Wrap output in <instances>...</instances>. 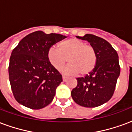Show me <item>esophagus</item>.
Instances as JSON below:
<instances>
[{
	"mask_svg": "<svg viewBox=\"0 0 132 132\" xmlns=\"http://www.w3.org/2000/svg\"><path fill=\"white\" fill-rule=\"evenodd\" d=\"M62 79H63V82H66V80H67V78L65 77V76H62Z\"/></svg>",
	"mask_w": 132,
	"mask_h": 132,
	"instance_id": "34e87169",
	"label": "esophagus"
}]
</instances>
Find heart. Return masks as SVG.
<instances>
[{
  "mask_svg": "<svg viewBox=\"0 0 132 132\" xmlns=\"http://www.w3.org/2000/svg\"><path fill=\"white\" fill-rule=\"evenodd\" d=\"M50 64L56 70L63 68L66 61L69 64L63 69L67 75L80 73L84 76L94 69L97 62V55L94 48L76 38L69 39L59 44L58 49L51 47L47 53Z\"/></svg>",
  "mask_w": 132,
  "mask_h": 132,
  "instance_id": "b5f03b06",
  "label": "heart"
}]
</instances>
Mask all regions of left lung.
I'll use <instances>...</instances> for the list:
<instances>
[{
  "instance_id": "8db88e82",
  "label": "left lung",
  "mask_w": 132,
  "mask_h": 132,
  "mask_svg": "<svg viewBox=\"0 0 132 132\" xmlns=\"http://www.w3.org/2000/svg\"><path fill=\"white\" fill-rule=\"evenodd\" d=\"M78 39L86 40L94 48L97 62L94 69L85 77L77 78V86L71 96L78 105L95 108L107 102L113 95L120 74L119 56L110 44L95 35L86 34Z\"/></svg>"
}]
</instances>
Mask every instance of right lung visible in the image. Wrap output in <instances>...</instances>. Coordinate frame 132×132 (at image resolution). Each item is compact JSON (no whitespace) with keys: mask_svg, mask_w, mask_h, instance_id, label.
I'll use <instances>...</instances> for the list:
<instances>
[{"mask_svg":"<svg viewBox=\"0 0 132 132\" xmlns=\"http://www.w3.org/2000/svg\"><path fill=\"white\" fill-rule=\"evenodd\" d=\"M65 38L59 34L36 31L24 37L13 49L8 73L12 91L20 104L39 110L53 100L62 76L50 64L47 53Z\"/></svg>","mask_w":132,"mask_h":132,"instance_id":"obj_1","label":"right lung"}]
</instances>
